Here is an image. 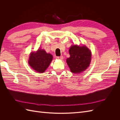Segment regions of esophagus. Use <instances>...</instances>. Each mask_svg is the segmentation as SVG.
<instances>
[{
	"instance_id": "34e87169",
	"label": "esophagus",
	"mask_w": 120,
	"mask_h": 120,
	"mask_svg": "<svg viewBox=\"0 0 120 120\" xmlns=\"http://www.w3.org/2000/svg\"><path fill=\"white\" fill-rule=\"evenodd\" d=\"M57 58L58 59L62 60H63V59H64V57H63V56H57Z\"/></svg>"
}]
</instances>
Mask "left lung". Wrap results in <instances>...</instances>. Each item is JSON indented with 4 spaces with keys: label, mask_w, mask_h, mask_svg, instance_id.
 Instances as JSON below:
<instances>
[{
    "label": "left lung",
    "mask_w": 120,
    "mask_h": 120,
    "mask_svg": "<svg viewBox=\"0 0 120 120\" xmlns=\"http://www.w3.org/2000/svg\"><path fill=\"white\" fill-rule=\"evenodd\" d=\"M69 53L70 57L67 59V63L73 73H80L90 66L92 54L86 46L72 45L69 49Z\"/></svg>",
    "instance_id": "obj_1"
}]
</instances>
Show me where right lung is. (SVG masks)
<instances>
[{"label":"right lung","instance_id":"obj_1","mask_svg":"<svg viewBox=\"0 0 120 120\" xmlns=\"http://www.w3.org/2000/svg\"><path fill=\"white\" fill-rule=\"evenodd\" d=\"M51 54L46 53L45 50L39 49L37 52H32L29 57L30 66L39 73L44 72L52 60Z\"/></svg>","mask_w":120,"mask_h":120}]
</instances>
